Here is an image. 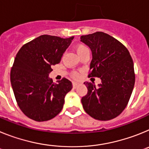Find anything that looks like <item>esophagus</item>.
<instances>
[{
	"mask_svg": "<svg viewBox=\"0 0 149 149\" xmlns=\"http://www.w3.org/2000/svg\"><path fill=\"white\" fill-rule=\"evenodd\" d=\"M78 85H79L78 83L73 82V88H74V89H76V88L77 87V86H78Z\"/></svg>",
	"mask_w": 149,
	"mask_h": 149,
	"instance_id": "obj_1",
	"label": "esophagus"
}]
</instances>
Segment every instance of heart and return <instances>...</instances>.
Here are the masks:
<instances>
[{"label": "heart", "instance_id": "1", "mask_svg": "<svg viewBox=\"0 0 149 149\" xmlns=\"http://www.w3.org/2000/svg\"><path fill=\"white\" fill-rule=\"evenodd\" d=\"M75 50L76 52L77 53V54H80L82 52H84V51H89V48L86 47V45H84L83 44H78L75 46ZM72 76L74 77V78H77L79 76V74L76 72H74L72 73Z\"/></svg>", "mask_w": 149, "mask_h": 149}]
</instances>
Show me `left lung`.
Segmentation results:
<instances>
[{"label":"left lung","instance_id":"8db88e82","mask_svg":"<svg viewBox=\"0 0 149 149\" xmlns=\"http://www.w3.org/2000/svg\"><path fill=\"white\" fill-rule=\"evenodd\" d=\"M92 51L89 77H97L98 86L85 82L88 92L81 98L87 114L101 121L113 119L125 110L135 83L134 63L128 50L111 36L96 32L81 36Z\"/></svg>","mask_w":149,"mask_h":149}]
</instances>
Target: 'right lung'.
I'll return each mask as SVG.
<instances>
[{
  "label": "right lung",
  "instance_id": "right-lung-1",
  "mask_svg": "<svg viewBox=\"0 0 149 149\" xmlns=\"http://www.w3.org/2000/svg\"><path fill=\"white\" fill-rule=\"evenodd\" d=\"M74 36L67 39L42 35L24 45L15 56L10 81L19 108L36 122H44L58 115L65 96L72 89L66 78L54 84L49 74L58 64Z\"/></svg>",
  "mask_w": 149,
  "mask_h": 149
}]
</instances>
